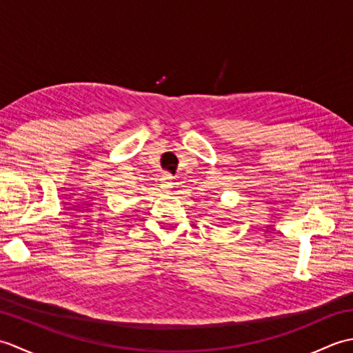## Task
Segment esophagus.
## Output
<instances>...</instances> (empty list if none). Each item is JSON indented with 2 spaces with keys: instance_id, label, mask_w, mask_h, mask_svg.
<instances>
[{
  "instance_id": "34e87169",
  "label": "esophagus",
  "mask_w": 353,
  "mask_h": 353,
  "mask_svg": "<svg viewBox=\"0 0 353 353\" xmlns=\"http://www.w3.org/2000/svg\"><path fill=\"white\" fill-rule=\"evenodd\" d=\"M172 185H174V183H172V176L168 174V172H163V174L161 176V186H162V188L170 190Z\"/></svg>"
}]
</instances>
